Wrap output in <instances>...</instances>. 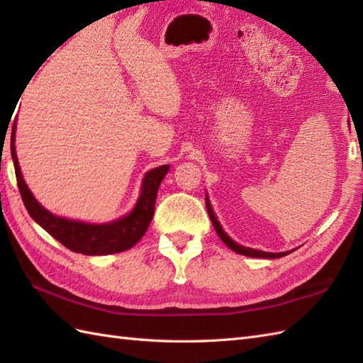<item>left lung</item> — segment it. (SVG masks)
I'll return each instance as SVG.
<instances>
[{
	"mask_svg": "<svg viewBox=\"0 0 363 363\" xmlns=\"http://www.w3.org/2000/svg\"><path fill=\"white\" fill-rule=\"evenodd\" d=\"M206 206H207L208 216H210V220H212V224H213V227H215L218 237H220V238L224 241L225 246H229L233 252H237V254L246 255V257H255V258H281V257L288 255V254H291V252H292V250H289V252H278V254H272V252H263V250H255V249H250V247L240 246L238 242H235V241L229 237V235H227V233L224 232V229L221 227L220 221H218V218L215 216V212H213L212 206H210V199H208L207 195H206Z\"/></svg>",
	"mask_w": 363,
	"mask_h": 363,
	"instance_id": "left-lung-1",
	"label": "left lung"
}]
</instances>
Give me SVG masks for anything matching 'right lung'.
I'll list each match as a JSON object with an SVG mask.
<instances>
[{
	"mask_svg": "<svg viewBox=\"0 0 363 363\" xmlns=\"http://www.w3.org/2000/svg\"><path fill=\"white\" fill-rule=\"evenodd\" d=\"M15 128L16 126L13 123L11 136V153L13 159L16 184H18L24 207H26L30 218L43 227L49 235H52L57 241H60L65 247L83 255L117 254V252L131 249L143 237L151 220H153L159 185H161L164 176L170 170V167L161 165L145 174V178L142 179L140 195L136 206H134L128 215L119 218V220L106 224H89L66 220V218L55 216L48 212L33 198L32 191L29 190L26 182H24L15 151Z\"/></svg>",
	"mask_w": 363,
	"mask_h": 363,
	"instance_id": "right-lung-1",
	"label": "right lung"
}]
</instances>
